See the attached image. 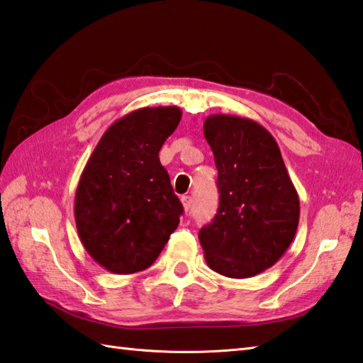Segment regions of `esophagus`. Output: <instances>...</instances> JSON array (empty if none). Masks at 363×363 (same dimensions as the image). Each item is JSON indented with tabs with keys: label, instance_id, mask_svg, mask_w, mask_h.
I'll use <instances>...</instances> for the list:
<instances>
[{
	"label": "esophagus",
	"instance_id": "34e87169",
	"mask_svg": "<svg viewBox=\"0 0 363 363\" xmlns=\"http://www.w3.org/2000/svg\"><path fill=\"white\" fill-rule=\"evenodd\" d=\"M182 203H183V208L184 211H189L191 210V203H192V199L189 196H182Z\"/></svg>",
	"mask_w": 363,
	"mask_h": 363
}]
</instances>
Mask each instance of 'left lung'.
Returning a JSON list of instances; mask_svg holds the SVG:
<instances>
[{
    "label": "left lung",
    "mask_w": 363,
    "mask_h": 363,
    "mask_svg": "<svg viewBox=\"0 0 363 363\" xmlns=\"http://www.w3.org/2000/svg\"><path fill=\"white\" fill-rule=\"evenodd\" d=\"M203 135L218 169L219 208L199 232L205 260L232 279L260 274L294 240L299 197L276 139L238 116L206 117Z\"/></svg>",
    "instance_id": "8db88e82"
}]
</instances>
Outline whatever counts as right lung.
Instances as JSON below:
<instances>
[{"label": "right lung", "instance_id": "add662e5", "mask_svg": "<svg viewBox=\"0 0 363 363\" xmlns=\"http://www.w3.org/2000/svg\"><path fill=\"white\" fill-rule=\"evenodd\" d=\"M180 119L177 106L140 108L123 116L105 131L79 177L78 236L109 272L147 269L179 227L183 206L158 153Z\"/></svg>", "mask_w": 363, "mask_h": 363}]
</instances>
